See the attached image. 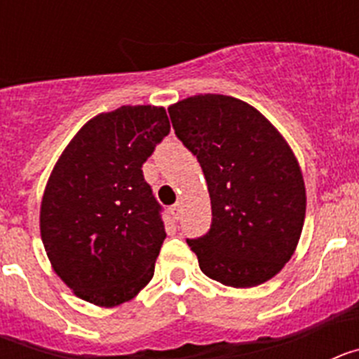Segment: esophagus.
Listing matches in <instances>:
<instances>
[{
  "mask_svg": "<svg viewBox=\"0 0 359 359\" xmlns=\"http://www.w3.org/2000/svg\"><path fill=\"white\" fill-rule=\"evenodd\" d=\"M170 212H172L174 217L180 219V217H182V205H180V203H176V205H172V207H170Z\"/></svg>",
  "mask_w": 359,
  "mask_h": 359,
  "instance_id": "1",
  "label": "esophagus"
}]
</instances>
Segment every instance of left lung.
Listing matches in <instances>:
<instances>
[{
    "label": "left lung",
    "instance_id": "1",
    "mask_svg": "<svg viewBox=\"0 0 359 359\" xmlns=\"http://www.w3.org/2000/svg\"><path fill=\"white\" fill-rule=\"evenodd\" d=\"M176 136L201 165L210 230L187 239L207 277L253 287L284 268L306 217V187L293 151L264 116L226 95H194L169 107Z\"/></svg>",
    "mask_w": 359,
    "mask_h": 359
}]
</instances>
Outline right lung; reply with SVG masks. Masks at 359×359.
<instances>
[{"mask_svg": "<svg viewBox=\"0 0 359 359\" xmlns=\"http://www.w3.org/2000/svg\"><path fill=\"white\" fill-rule=\"evenodd\" d=\"M163 107L122 106L75 135L41 203V239L55 273L91 304L128 302L154 275L161 205L142 165L169 135Z\"/></svg>", "mask_w": 359, "mask_h": 359, "instance_id": "1", "label": "right lung"}]
</instances>
